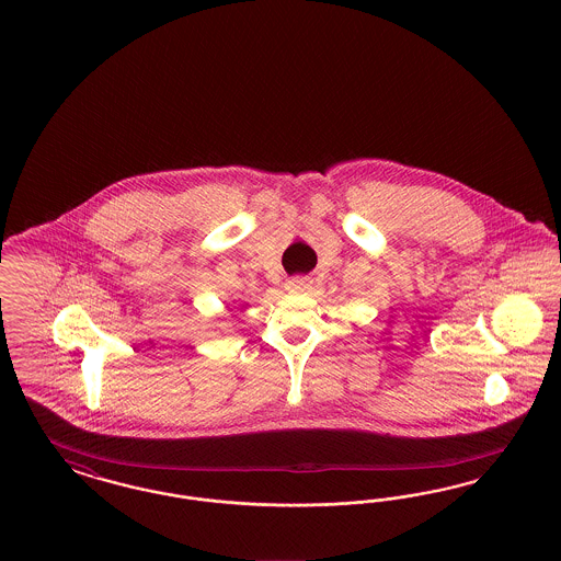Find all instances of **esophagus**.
<instances>
[{"instance_id": "obj_1", "label": "esophagus", "mask_w": 561, "mask_h": 561, "mask_svg": "<svg viewBox=\"0 0 561 561\" xmlns=\"http://www.w3.org/2000/svg\"><path fill=\"white\" fill-rule=\"evenodd\" d=\"M309 286H311V279H309L307 275H296V277H290V279L286 282V288H288L290 293H305Z\"/></svg>"}]
</instances>
